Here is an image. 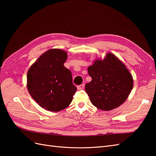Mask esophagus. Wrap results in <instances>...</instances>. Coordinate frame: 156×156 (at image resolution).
I'll return each instance as SVG.
<instances>
[{"mask_svg": "<svg viewBox=\"0 0 156 156\" xmlns=\"http://www.w3.org/2000/svg\"><path fill=\"white\" fill-rule=\"evenodd\" d=\"M84 84H81V85L77 86V88L78 90H83L84 88Z\"/></svg>", "mask_w": 156, "mask_h": 156, "instance_id": "1", "label": "esophagus"}]
</instances>
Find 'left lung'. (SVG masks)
Masks as SVG:
<instances>
[{
  "instance_id": "obj_1",
  "label": "left lung",
  "mask_w": 156,
  "mask_h": 156,
  "mask_svg": "<svg viewBox=\"0 0 156 156\" xmlns=\"http://www.w3.org/2000/svg\"><path fill=\"white\" fill-rule=\"evenodd\" d=\"M92 81L85 90L92 105L102 111H111L121 105L133 87L132 75L122 61L111 53L103 60L97 58L88 68Z\"/></svg>"
}]
</instances>
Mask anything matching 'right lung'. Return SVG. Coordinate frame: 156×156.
I'll use <instances>...</instances> for the list:
<instances>
[{
	"label": "right lung",
	"instance_id": "obj_1",
	"mask_svg": "<svg viewBox=\"0 0 156 156\" xmlns=\"http://www.w3.org/2000/svg\"><path fill=\"white\" fill-rule=\"evenodd\" d=\"M67 53L51 49L42 54L27 72V87L32 98L42 108L58 112L68 107L77 88L70 71L64 66Z\"/></svg>",
	"mask_w": 156,
	"mask_h": 156
}]
</instances>
